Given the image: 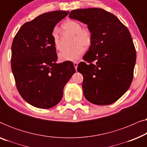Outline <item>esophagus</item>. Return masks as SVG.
I'll list each match as a JSON object with an SVG mask.
<instances>
[{
  "label": "esophagus",
  "mask_w": 147,
  "mask_h": 147,
  "mask_svg": "<svg viewBox=\"0 0 147 147\" xmlns=\"http://www.w3.org/2000/svg\"><path fill=\"white\" fill-rule=\"evenodd\" d=\"M74 67H75V69H77V67H78V63H77V62H74Z\"/></svg>",
  "instance_id": "esophagus-1"
}]
</instances>
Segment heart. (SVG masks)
<instances>
[{
  "instance_id": "heart-1",
  "label": "heart",
  "mask_w": 147,
  "mask_h": 147,
  "mask_svg": "<svg viewBox=\"0 0 147 147\" xmlns=\"http://www.w3.org/2000/svg\"><path fill=\"white\" fill-rule=\"evenodd\" d=\"M63 28L65 31L76 35L74 43L75 47L63 50L59 54V59L61 61H75L84 53V48L88 49L90 47L93 40V35L89 29L82 28L79 22L72 20L63 23ZM51 36L54 47L56 49L61 50L62 45L57 28L53 30Z\"/></svg>"
}]
</instances>
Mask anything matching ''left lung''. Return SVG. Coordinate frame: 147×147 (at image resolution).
Wrapping results in <instances>:
<instances>
[{
  "instance_id": "1",
  "label": "left lung",
  "mask_w": 147,
  "mask_h": 147,
  "mask_svg": "<svg viewBox=\"0 0 147 147\" xmlns=\"http://www.w3.org/2000/svg\"><path fill=\"white\" fill-rule=\"evenodd\" d=\"M70 19L87 24L92 43L78 71L83 75L84 95L96 105H109L128 90L133 79L136 50L131 35L113 14L102 9H77Z\"/></svg>"
}]
</instances>
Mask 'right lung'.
Returning <instances> with one entry per match:
<instances>
[{
	"mask_svg": "<svg viewBox=\"0 0 147 147\" xmlns=\"http://www.w3.org/2000/svg\"><path fill=\"white\" fill-rule=\"evenodd\" d=\"M69 11H55L25 23L12 43L11 69L20 95L36 108L47 109L63 97L64 86L76 72L71 61L57 63L52 31Z\"/></svg>",
	"mask_w": 147,
	"mask_h": 147,
	"instance_id": "1",
	"label": "right lung"
}]
</instances>
